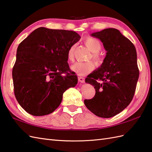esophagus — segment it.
I'll return each instance as SVG.
<instances>
[{"instance_id":"obj_1","label":"esophagus","mask_w":152,"mask_h":152,"mask_svg":"<svg viewBox=\"0 0 152 152\" xmlns=\"http://www.w3.org/2000/svg\"><path fill=\"white\" fill-rule=\"evenodd\" d=\"M79 81L82 83H85V78L84 77H79Z\"/></svg>"}]
</instances>
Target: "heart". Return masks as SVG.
Returning <instances> with one entry per match:
<instances>
[{"label":"heart","mask_w":152,"mask_h":152,"mask_svg":"<svg viewBox=\"0 0 152 152\" xmlns=\"http://www.w3.org/2000/svg\"><path fill=\"white\" fill-rule=\"evenodd\" d=\"M85 45L92 53V58L95 60L97 63H100L102 62V58L99 55V52L102 49V45L98 39L94 38H88L84 40ZM74 50H75V45H73L69 48L68 52H67V60L69 61H73V53ZM95 64L92 61L81 62H77L73 65L71 66L70 69L73 72L79 75H85L87 73L92 71Z\"/></svg>","instance_id":"heart-1"}]
</instances>
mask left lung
Masks as SVG:
<instances>
[{
  "label": "left lung",
  "instance_id": "8db88e82",
  "mask_svg": "<svg viewBox=\"0 0 152 152\" xmlns=\"http://www.w3.org/2000/svg\"><path fill=\"white\" fill-rule=\"evenodd\" d=\"M91 36L100 39L107 53L102 64L85 79L94 86L96 94L84 103L95 115L108 118L122 112L133 99L139 77L137 51L133 43L116 28Z\"/></svg>",
  "mask_w": 152,
  "mask_h": 152
}]
</instances>
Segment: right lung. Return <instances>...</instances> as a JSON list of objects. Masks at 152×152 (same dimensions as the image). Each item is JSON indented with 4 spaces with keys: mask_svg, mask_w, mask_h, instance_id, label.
Returning a JSON list of instances; mask_svg holds the SVG:
<instances>
[{
    "mask_svg": "<svg viewBox=\"0 0 152 152\" xmlns=\"http://www.w3.org/2000/svg\"><path fill=\"white\" fill-rule=\"evenodd\" d=\"M80 36L72 30L39 27L17 49L12 77L19 104L30 114L40 116L55 110L64 92L78 82L67 63V52Z\"/></svg>",
    "mask_w": 152,
    "mask_h": 152,
    "instance_id": "1",
    "label": "right lung"
}]
</instances>
